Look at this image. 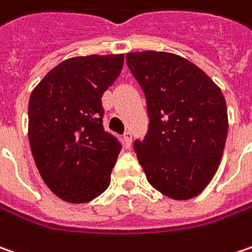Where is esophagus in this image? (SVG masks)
I'll return each instance as SVG.
<instances>
[{"label":"esophagus","mask_w":252,"mask_h":252,"mask_svg":"<svg viewBox=\"0 0 252 252\" xmlns=\"http://www.w3.org/2000/svg\"><path fill=\"white\" fill-rule=\"evenodd\" d=\"M123 140H125V145L126 147H130L132 146V132L130 130H126L123 134Z\"/></svg>","instance_id":"obj_1"}]
</instances>
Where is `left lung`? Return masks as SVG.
<instances>
[{
	"mask_svg": "<svg viewBox=\"0 0 252 252\" xmlns=\"http://www.w3.org/2000/svg\"><path fill=\"white\" fill-rule=\"evenodd\" d=\"M126 62L147 103V133L133 143L146 177L170 198H193L216 174L225 146L228 118L220 88L169 52H132Z\"/></svg>",
	"mask_w": 252,
	"mask_h": 252,
	"instance_id": "1",
	"label": "left lung"
}]
</instances>
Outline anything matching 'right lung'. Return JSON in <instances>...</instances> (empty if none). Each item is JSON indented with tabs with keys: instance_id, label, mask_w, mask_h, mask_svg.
I'll use <instances>...</instances> for the list:
<instances>
[{
	"instance_id": "obj_1",
	"label": "right lung",
	"mask_w": 252,
	"mask_h": 252,
	"mask_svg": "<svg viewBox=\"0 0 252 252\" xmlns=\"http://www.w3.org/2000/svg\"><path fill=\"white\" fill-rule=\"evenodd\" d=\"M123 55L70 58L32 91L28 137L35 164L54 194L88 203L110 184L122 150L105 130L102 96L119 78Z\"/></svg>"
}]
</instances>
